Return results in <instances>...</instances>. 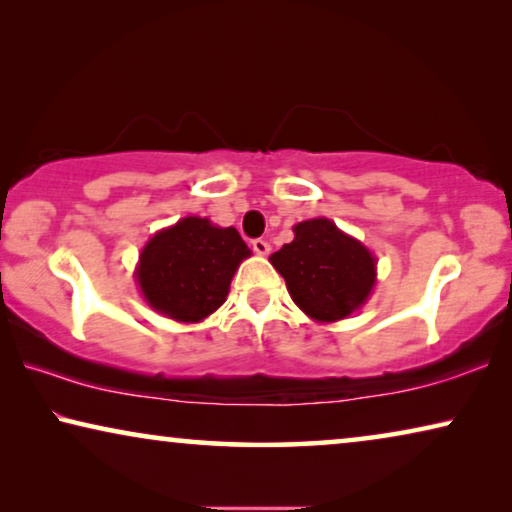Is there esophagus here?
Listing matches in <instances>:
<instances>
[{"label": "esophagus", "instance_id": "34e87169", "mask_svg": "<svg viewBox=\"0 0 512 512\" xmlns=\"http://www.w3.org/2000/svg\"><path fill=\"white\" fill-rule=\"evenodd\" d=\"M251 249H254L258 256L270 254V244H268V240H263V237H256V240H251Z\"/></svg>", "mask_w": 512, "mask_h": 512}]
</instances>
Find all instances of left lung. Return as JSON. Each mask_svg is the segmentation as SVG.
Here are the masks:
<instances>
[{
  "label": "left lung",
  "mask_w": 512,
  "mask_h": 512,
  "mask_svg": "<svg viewBox=\"0 0 512 512\" xmlns=\"http://www.w3.org/2000/svg\"><path fill=\"white\" fill-rule=\"evenodd\" d=\"M293 233V242L270 256L293 303L321 324L359 310L375 286V256L328 219L303 221Z\"/></svg>",
  "instance_id": "left-lung-1"
}]
</instances>
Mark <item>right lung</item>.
I'll return each mask as SVG.
<instances>
[{
    "label": "right lung",
    "mask_w": 512,
    "mask_h": 512,
    "mask_svg": "<svg viewBox=\"0 0 512 512\" xmlns=\"http://www.w3.org/2000/svg\"><path fill=\"white\" fill-rule=\"evenodd\" d=\"M247 256L251 251L235 228L186 216L146 242L135 279L153 310L198 324L226 303L230 279Z\"/></svg>",
    "instance_id": "add662e5"
}]
</instances>
